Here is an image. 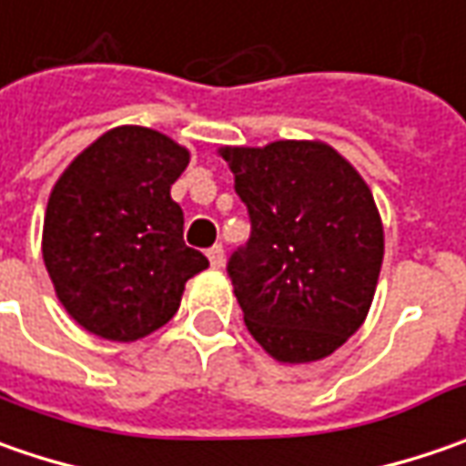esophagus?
<instances>
[{
    "mask_svg": "<svg viewBox=\"0 0 466 466\" xmlns=\"http://www.w3.org/2000/svg\"><path fill=\"white\" fill-rule=\"evenodd\" d=\"M207 259H209V264L215 267V269H220L225 264V251L220 243H215L212 248H207Z\"/></svg>",
    "mask_w": 466,
    "mask_h": 466,
    "instance_id": "1",
    "label": "esophagus"
}]
</instances>
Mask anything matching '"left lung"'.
<instances>
[{
	"instance_id": "8db88e82",
	"label": "left lung",
	"mask_w": 466,
	"mask_h": 466,
	"mask_svg": "<svg viewBox=\"0 0 466 466\" xmlns=\"http://www.w3.org/2000/svg\"><path fill=\"white\" fill-rule=\"evenodd\" d=\"M251 236L228 275L251 337L279 363L331 355L366 321L384 228L358 170L324 142L220 150Z\"/></svg>"
}]
</instances>
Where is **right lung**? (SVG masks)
Here are the masks:
<instances>
[{
    "instance_id": "right-lung-1",
    "label": "right lung",
    "mask_w": 466,
    "mask_h": 466,
    "mask_svg": "<svg viewBox=\"0 0 466 466\" xmlns=\"http://www.w3.org/2000/svg\"><path fill=\"white\" fill-rule=\"evenodd\" d=\"M188 150L145 127L96 139L48 197L44 261L69 316L114 342L168 324L188 278L209 267L184 243V212L170 199Z\"/></svg>"
}]
</instances>
